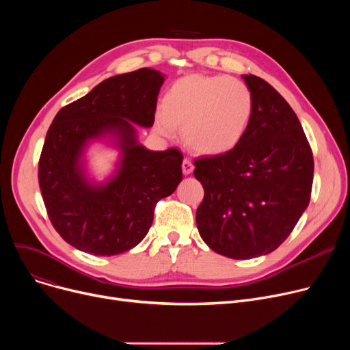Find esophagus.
Segmentation results:
<instances>
[{"label": "esophagus", "instance_id": "34e87169", "mask_svg": "<svg viewBox=\"0 0 350 350\" xmlns=\"http://www.w3.org/2000/svg\"><path fill=\"white\" fill-rule=\"evenodd\" d=\"M181 170H183V173H185L186 176H187V174H191L193 170H194L193 161H191L190 159H185V160H183V163H181Z\"/></svg>", "mask_w": 350, "mask_h": 350}]
</instances>
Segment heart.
Returning a JSON list of instances; mask_svg holds the SVG:
<instances>
[{"instance_id":"1","label":"heart","mask_w":350,"mask_h":350,"mask_svg":"<svg viewBox=\"0 0 350 350\" xmlns=\"http://www.w3.org/2000/svg\"><path fill=\"white\" fill-rule=\"evenodd\" d=\"M254 115V96L247 83L223 75H187L177 79L163 98L154 118L157 132L183 139L196 153L218 156L243 142Z\"/></svg>"}]
</instances>
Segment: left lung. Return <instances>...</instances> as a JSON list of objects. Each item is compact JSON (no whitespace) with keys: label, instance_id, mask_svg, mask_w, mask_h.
I'll return each mask as SVG.
<instances>
[{"label":"left lung","instance_id":"obj_1","mask_svg":"<svg viewBox=\"0 0 350 350\" xmlns=\"http://www.w3.org/2000/svg\"><path fill=\"white\" fill-rule=\"evenodd\" d=\"M243 78L254 96L245 137L228 153L194 161L204 189L198 232L232 260L277 250L306 210L314 181V156L295 112L264 79Z\"/></svg>","mask_w":350,"mask_h":350}]
</instances>
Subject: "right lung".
Instances as JSON below:
<instances>
[{
	"mask_svg": "<svg viewBox=\"0 0 350 350\" xmlns=\"http://www.w3.org/2000/svg\"><path fill=\"white\" fill-rule=\"evenodd\" d=\"M164 75L150 68L100 82L64 106L48 129L38 180L48 217L64 240L79 251L110 256L136 247L153 223L157 201L183 178L180 150H147L135 124L152 127ZM117 137L122 159L117 174L96 187L84 177L85 144Z\"/></svg>",
	"mask_w": 350,
	"mask_h": 350,
	"instance_id": "right-lung-1",
	"label": "right lung"
}]
</instances>
